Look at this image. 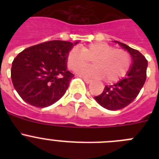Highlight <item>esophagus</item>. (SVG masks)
<instances>
[{
  "mask_svg": "<svg viewBox=\"0 0 159 159\" xmlns=\"http://www.w3.org/2000/svg\"><path fill=\"white\" fill-rule=\"evenodd\" d=\"M84 80L85 81L86 84H91L92 82V80H89V79H87V78H84Z\"/></svg>",
  "mask_w": 159,
  "mask_h": 159,
  "instance_id": "34e87169",
  "label": "esophagus"
}]
</instances>
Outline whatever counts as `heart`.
Returning <instances> with one entry per match:
<instances>
[{
    "label": "heart",
    "instance_id": "heart-1",
    "mask_svg": "<svg viewBox=\"0 0 159 159\" xmlns=\"http://www.w3.org/2000/svg\"><path fill=\"white\" fill-rule=\"evenodd\" d=\"M92 60L93 66L81 68L79 74L88 77L103 78L107 83L116 82L127 75L131 65V57L127 50L115 48L103 42L73 48L67 56V65L72 71L86 66Z\"/></svg>",
    "mask_w": 159,
    "mask_h": 159
}]
</instances>
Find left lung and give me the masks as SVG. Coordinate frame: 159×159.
I'll return each instance as SVG.
<instances>
[{
    "label": "left lung",
    "instance_id": "8db88e82",
    "mask_svg": "<svg viewBox=\"0 0 159 159\" xmlns=\"http://www.w3.org/2000/svg\"><path fill=\"white\" fill-rule=\"evenodd\" d=\"M115 42L130 53L132 65L127 76L113 85L105 86L102 94L95 96V100L99 105L110 111L123 109L133 102L140 92L147 79V60L145 57L138 50L125 43Z\"/></svg>",
    "mask_w": 159,
    "mask_h": 159
}]
</instances>
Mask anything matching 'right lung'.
Instances as JSON below:
<instances>
[{"mask_svg":"<svg viewBox=\"0 0 159 159\" xmlns=\"http://www.w3.org/2000/svg\"><path fill=\"white\" fill-rule=\"evenodd\" d=\"M77 43L46 41L16 56L12 61L11 78L24 101L36 107H46L65 94L74 77L67 71V56Z\"/></svg>","mask_w":159,"mask_h":159,"instance_id":"obj_1","label":"right lung"}]
</instances>
